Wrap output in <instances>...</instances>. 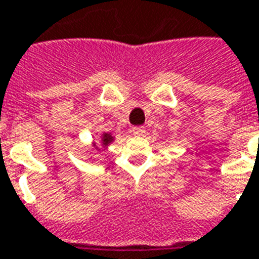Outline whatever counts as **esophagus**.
Returning a JSON list of instances; mask_svg holds the SVG:
<instances>
[{
    "label": "esophagus",
    "instance_id": "esophagus-1",
    "mask_svg": "<svg viewBox=\"0 0 259 259\" xmlns=\"http://www.w3.org/2000/svg\"><path fill=\"white\" fill-rule=\"evenodd\" d=\"M131 132L135 137H142V135H145V127H134Z\"/></svg>",
    "mask_w": 259,
    "mask_h": 259
}]
</instances>
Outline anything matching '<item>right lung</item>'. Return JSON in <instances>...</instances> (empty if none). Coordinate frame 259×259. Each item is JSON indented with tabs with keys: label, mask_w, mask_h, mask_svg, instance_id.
<instances>
[{
	"label": "right lung",
	"mask_w": 259,
	"mask_h": 259,
	"mask_svg": "<svg viewBox=\"0 0 259 259\" xmlns=\"http://www.w3.org/2000/svg\"><path fill=\"white\" fill-rule=\"evenodd\" d=\"M111 139H113V138L110 137V135H105V137L102 138V142H103V145H107V143H110L111 142Z\"/></svg>",
	"instance_id": "right-lung-1"
}]
</instances>
